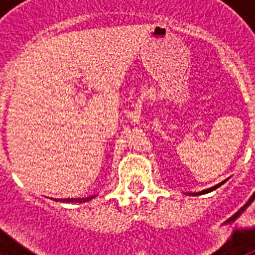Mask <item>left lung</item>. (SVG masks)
<instances>
[{
  "instance_id": "obj_1",
  "label": "left lung",
  "mask_w": 255,
  "mask_h": 255,
  "mask_svg": "<svg viewBox=\"0 0 255 255\" xmlns=\"http://www.w3.org/2000/svg\"><path fill=\"white\" fill-rule=\"evenodd\" d=\"M226 180H228V178H226ZM225 180V181H226ZM225 181H222V182H220V184H217V185H214V186H212V188H209V189H205V190H201V192H197V193H190L192 194V196H200V194H205V193H209V192H212V190H214V189H217L218 186H221L222 184H224V182Z\"/></svg>"
}]
</instances>
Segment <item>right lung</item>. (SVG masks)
<instances>
[{
  "label": "right lung",
  "mask_w": 255,
  "mask_h": 255,
  "mask_svg": "<svg viewBox=\"0 0 255 255\" xmlns=\"http://www.w3.org/2000/svg\"><path fill=\"white\" fill-rule=\"evenodd\" d=\"M95 197V196H88V197H83V198H55V201H61V202H87V201H91L92 198Z\"/></svg>",
  "instance_id": "obj_1"
}]
</instances>
